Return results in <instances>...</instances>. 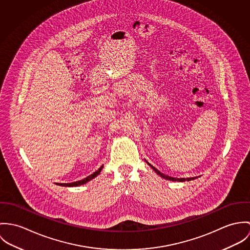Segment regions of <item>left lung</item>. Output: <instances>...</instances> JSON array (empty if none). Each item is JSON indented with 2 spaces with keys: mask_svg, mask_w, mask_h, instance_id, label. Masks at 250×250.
<instances>
[{
  "mask_svg": "<svg viewBox=\"0 0 250 250\" xmlns=\"http://www.w3.org/2000/svg\"><path fill=\"white\" fill-rule=\"evenodd\" d=\"M146 162L147 163V161L146 160ZM147 165L150 167L158 175H160L162 178H164V179H167V180H169V181H177V182H185V181H191V180H194L195 179L196 177H189V178H175V177H171V176H168V175H166V174H164V173H162V172H160L156 167H154L152 166L151 164H149V163H147Z\"/></svg>",
  "mask_w": 250,
  "mask_h": 250,
  "instance_id": "left-lung-1",
  "label": "left lung"
}]
</instances>
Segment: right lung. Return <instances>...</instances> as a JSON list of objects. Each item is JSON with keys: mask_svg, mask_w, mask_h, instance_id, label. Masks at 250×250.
<instances>
[{"mask_svg": "<svg viewBox=\"0 0 250 250\" xmlns=\"http://www.w3.org/2000/svg\"><path fill=\"white\" fill-rule=\"evenodd\" d=\"M103 167H104V166L101 167L97 171H95L94 173L90 174L89 176L85 177L84 179H82V180H80V181H76V182H72V183H56V184H57V185H59V186H63V187H78V186L83 185L85 183L89 182L90 180L94 179L95 177H97V176L101 173V170L103 169Z\"/></svg>", "mask_w": 250, "mask_h": 250, "instance_id": "obj_1", "label": "right lung"}]
</instances>
